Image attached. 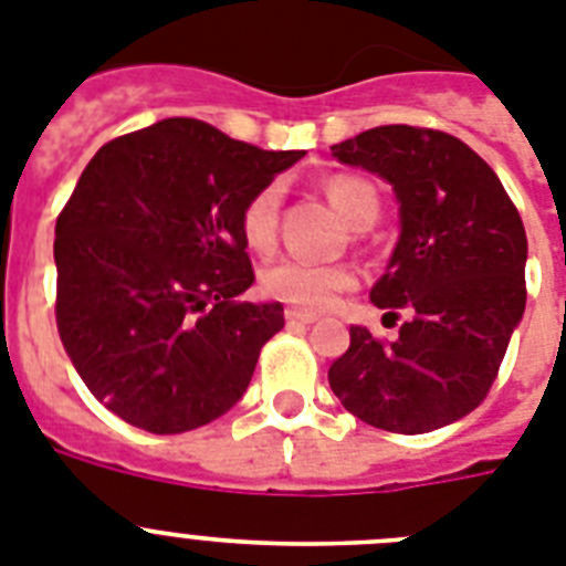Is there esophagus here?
I'll return each instance as SVG.
<instances>
[{
	"label": "esophagus",
	"instance_id": "34e87169",
	"mask_svg": "<svg viewBox=\"0 0 566 566\" xmlns=\"http://www.w3.org/2000/svg\"><path fill=\"white\" fill-rule=\"evenodd\" d=\"M284 319L293 322V325H311V322H316V319H319V316H316V313H311V311H298V307H287V311H284Z\"/></svg>",
	"mask_w": 566,
	"mask_h": 566
}]
</instances>
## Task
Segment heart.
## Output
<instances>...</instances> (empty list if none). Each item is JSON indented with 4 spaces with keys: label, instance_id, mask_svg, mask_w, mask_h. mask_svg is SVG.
<instances>
[{
    "label": "heart",
    "instance_id": "heart-1",
    "mask_svg": "<svg viewBox=\"0 0 566 566\" xmlns=\"http://www.w3.org/2000/svg\"><path fill=\"white\" fill-rule=\"evenodd\" d=\"M325 192L350 227L363 230V227L377 221L379 195L359 175H334L325 184ZM279 212H282V192L275 184L261 187L241 207V235L253 253L268 255L275 250ZM354 287L356 270L350 264H339V261L319 264V261L305 259H279L261 270V291L279 298V302L298 307V311H325V307L339 302L342 293L354 291Z\"/></svg>",
    "mask_w": 566,
    "mask_h": 566
}]
</instances>
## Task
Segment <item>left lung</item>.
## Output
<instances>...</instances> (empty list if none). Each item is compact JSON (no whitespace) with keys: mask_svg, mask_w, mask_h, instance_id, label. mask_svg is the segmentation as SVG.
Wrapping results in <instances>:
<instances>
[{"mask_svg":"<svg viewBox=\"0 0 566 566\" xmlns=\"http://www.w3.org/2000/svg\"><path fill=\"white\" fill-rule=\"evenodd\" d=\"M334 158L400 198V241L371 302L411 316L394 342L350 325L327 382L374 429H443L486 400L524 316V221L492 166L446 132L377 126L336 144Z\"/></svg>","mask_w":566,"mask_h":566,"instance_id":"obj_1","label":"left lung"}]
</instances>
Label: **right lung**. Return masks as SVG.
I'll use <instances>...</instances> for the list:
<instances>
[{"mask_svg": "<svg viewBox=\"0 0 566 566\" xmlns=\"http://www.w3.org/2000/svg\"><path fill=\"white\" fill-rule=\"evenodd\" d=\"M298 158L169 117L88 160L56 218V331L120 420L180 434L241 400L284 311L235 302L255 282L239 216Z\"/></svg>", "mask_w": 566, "mask_h": 566, "instance_id": "1", "label": "right lung"}]
</instances>
